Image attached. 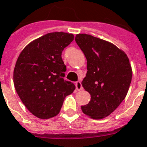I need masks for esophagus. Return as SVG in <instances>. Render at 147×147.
<instances>
[{
	"label": "esophagus",
	"mask_w": 147,
	"mask_h": 147,
	"mask_svg": "<svg viewBox=\"0 0 147 147\" xmlns=\"http://www.w3.org/2000/svg\"><path fill=\"white\" fill-rule=\"evenodd\" d=\"M76 90H81L83 89V86H82V84L80 83V81H78L76 83Z\"/></svg>",
	"instance_id": "34e87169"
}]
</instances>
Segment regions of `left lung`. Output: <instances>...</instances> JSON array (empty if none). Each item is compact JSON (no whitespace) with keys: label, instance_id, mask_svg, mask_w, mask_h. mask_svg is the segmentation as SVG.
Returning a JSON list of instances; mask_svg holds the SVG:
<instances>
[{"label":"left lung","instance_id":"8db88e82","mask_svg":"<svg viewBox=\"0 0 147 147\" xmlns=\"http://www.w3.org/2000/svg\"><path fill=\"white\" fill-rule=\"evenodd\" d=\"M76 42L87 61V72L82 82L90 94V102L81 106L83 113L100 120L110 115L125 98L132 78L127 54L113 43L86 34Z\"/></svg>","mask_w":147,"mask_h":147}]
</instances>
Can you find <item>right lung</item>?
<instances>
[{"label": "right lung", "mask_w": 147, "mask_h": 147, "mask_svg": "<svg viewBox=\"0 0 147 147\" xmlns=\"http://www.w3.org/2000/svg\"><path fill=\"white\" fill-rule=\"evenodd\" d=\"M74 40L72 34L53 32L30 42L18 57L13 72L15 89L26 108L40 119L57 116L65 97L76 89L64 80L61 57Z\"/></svg>", "instance_id": "1"}]
</instances>
